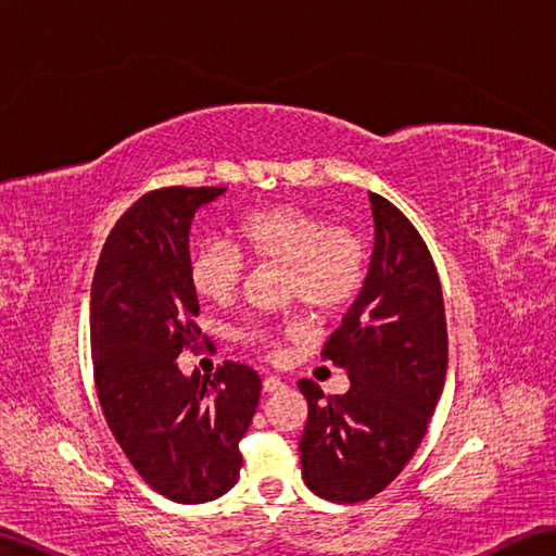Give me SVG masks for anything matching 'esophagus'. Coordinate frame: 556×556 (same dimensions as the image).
I'll list each match as a JSON object with an SVG mask.
<instances>
[{
	"label": "esophagus",
	"mask_w": 556,
	"mask_h": 556,
	"mask_svg": "<svg viewBox=\"0 0 556 556\" xmlns=\"http://www.w3.org/2000/svg\"><path fill=\"white\" fill-rule=\"evenodd\" d=\"M279 389H285V382H281L279 377H275V375L265 377V380H263V392L271 394V392H279Z\"/></svg>",
	"instance_id": "34e87169"
}]
</instances>
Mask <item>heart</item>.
Masks as SVG:
<instances>
[{"instance_id": "heart-1", "label": "heart", "mask_w": 556, "mask_h": 556, "mask_svg": "<svg viewBox=\"0 0 556 556\" xmlns=\"http://www.w3.org/2000/svg\"><path fill=\"white\" fill-rule=\"evenodd\" d=\"M243 251L260 263L287 269V289L311 313L329 317L356 299L365 277L361 236L329 227L315 212L277 205L248 212L236 224ZM188 279L200 299L215 305L233 301L243 279V257L233 245L207 239L188 260ZM248 339H260L257 332Z\"/></svg>"}]
</instances>
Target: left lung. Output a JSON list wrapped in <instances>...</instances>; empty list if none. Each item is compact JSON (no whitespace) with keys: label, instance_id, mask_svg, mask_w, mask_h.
<instances>
[{"label":"left lung","instance_id":"left-lung-1","mask_svg":"<svg viewBox=\"0 0 556 556\" xmlns=\"http://www.w3.org/2000/svg\"><path fill=\"white\" fill-rule=\"evenodd\" d=\"M375 243L358 299L323 356L344 368L346 394L301 380L308 420L299 444L317 497H375L416 454L446 377V317L428 245L401 212L370 193Z\"/></svg>","mask_w":556,"mask_h":556}]
</instances>
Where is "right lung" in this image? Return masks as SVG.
Returning a JSON list of instances; mask_svg holds the SVG:
<instances>
[{
	"label": "right lung",
	"mask_w": 556,
	"mask_h": 556,
	"mask_svg": "<svg viewBox=\"0 0 556 556\" xmlns=\"http://www.w3.org/2000/svg\"><path fill=\"white\" fill-rule=\"evenodd\" d=\"M227 188H162L116 222L90 291V349L104 418L148 485L179 504L227 494L241 470L260 377L224 363L184 375L200 305L188 279L195 212Z\"/></svg>",
	"instance_id": "1"
}]
</instances>
